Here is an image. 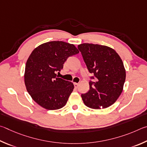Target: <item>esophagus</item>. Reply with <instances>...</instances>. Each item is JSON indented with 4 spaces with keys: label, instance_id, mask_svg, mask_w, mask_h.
Listing matches in <instances>:
<instances>
[{
    "label": "esophagus",
    "instance_id": "34e87169",
    "mask_svg": "<svg viewBox=\"0 0 147 147\" xmlns=\"http://www.w3.org/2000/svg\"><path fill=\"white\" fill-rule=\"evenodd\" d=\"M74 86H75L76 88H78V86H79V84H78V83H74Z\"/></svg>",
    "mask_w": 147,
    "mask_h": 147
}]
</instances>
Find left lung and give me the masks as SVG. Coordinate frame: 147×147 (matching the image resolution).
Listing matches in <instances>:
<instances>
[{
  "mask_svg": "<svg viewBox=\"0 0 147 147\" xmlns=\"http://www.w3.org/2000/svg\"><path fill=\"white\" fill-rule=\"evenodd\" d=\"M78 48L89 72L94 74L90 77L88 92L81 94L84 105L94 109L111 106L121 94L125 81L121 59L114 50L106 46L83 43Z\"/></svg>",
  "mask_w": 147,
  "mask_h": 147,
  "instance_id": "left-lung-1",
  "label": "left lung"
}]
</instances>
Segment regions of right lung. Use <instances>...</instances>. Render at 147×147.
<instances>
[{"mask_svg": "<svg viewBox=\"0 0 147 147\" xmlns=\"http://www.w3.org/2000/svg\"><path fill=\"white\" fill-rule=\"evenodd\" d=\"M74 45L51 41L36 48L25 67L24 83L32 99L47 110H57L66 104L74 88L71 82L57 76L69 57L79 53Z\"/></svg>", "mask_w": 147, "mask_h": 147, "instance_id": "right-lung-1", "label": "right lung"}]
</instances>
